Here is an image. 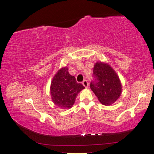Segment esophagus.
Instances as JSON below:
<instances>
[{"label":"esophagus","instance_id":"34e87169","mask_svg":"<svg viewBox=\"0 0 154 154\" xmlns=\"http://www.w3.org/2000/svg\"><path fill=\"white\" fill-rule=\"evenodd\" d=\"M83 86H84L85 88H87V87H88V82H87V81L85 80L83 82Z\"/></svg>","mask_w":154,"mask_h":154}]
</instances>
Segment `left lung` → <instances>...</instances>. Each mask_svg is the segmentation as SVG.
<instances>
[{
	"label": "left lung",
	"instance_id": "1",
	"mask_svg": "<svg viewBox=\"0 0 154 154\" xmlns=\"http://www.w3.org/2000/svg\"><path fill=\"white\" fill-rule=\"evenodd\" d=\"M93 75L94 80L90 87L99 101L104 105L115 103L122 94V85L114 69L108 63L97 62Z\"/></svg>",
	"mask_w": 154,
	"mask_h": 154
}]
</instances>
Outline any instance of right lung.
<instances>
[{
	"instance_id": "obj_1",
	"label": "right lung",
	"mask_w": 154,
	"mask_h": 154,
	"mask_svg": "<svg viewBox=\"0 0 154 154\" xmlns=\"http://www.w3.org/2000/svg\"><path fill=\"white\" fill-rule=\"evenodd\" d=\"M68 67L60 69L51 83L50 93L54 104L62 109H69L73 106L81 91L85 88L76 78L69 73Z\"/></svg>"
}]
</instances>
